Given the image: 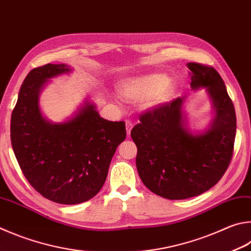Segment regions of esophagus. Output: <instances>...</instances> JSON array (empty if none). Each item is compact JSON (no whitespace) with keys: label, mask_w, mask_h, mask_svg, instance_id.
<instances>
[{"label":"esophagus","mask_w":251,"mask_h":251,"mask_svg":"<svg viewBox=\"0 0 251 251\" xmlns=\"http://www.w3.org/2000/svg\"><path fill=\"white\" fill-rule=\"evenodd\" d=\"M126 133H127V136L130 135V130L131 128H133V123H131L130 121H126Z\"/></svg>","instance_id":"1"}]
</instances>
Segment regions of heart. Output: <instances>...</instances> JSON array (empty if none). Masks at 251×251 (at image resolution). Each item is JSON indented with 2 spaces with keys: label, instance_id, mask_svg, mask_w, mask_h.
Masks as SVG:
<instances>
[{
  "label": "heart",
  "instance_id": "heart-1",
  "mask_svg": "<svg viewBox=\"0 0 251 251\" xmlns=\"http://www.w3.org/2000/svg\"><path fill=\"white\" fill-rule=\"evenodd\" d=\"M120 91L123 97L133 101L148 98L147 106L157 107L169 102L176 92V83L168 81L166 75L152 72L124 79L120 83Z\"/></svg>",
  "mask_w": 251,
  "mask_h": 251
}]
</instances>
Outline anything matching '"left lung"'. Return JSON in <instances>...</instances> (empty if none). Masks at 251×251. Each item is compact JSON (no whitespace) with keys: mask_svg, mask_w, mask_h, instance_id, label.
Masks as SVG:
<instances>
[{"mask_svg":"<svg viewBox=\"0 0 251 251\" xmlns=\"http://www.w3.org/2000/svg\"><path fill=\"white\" fill-rule=\"evenodd\" d=\"M192 90L205 89L214 111L207 128L192 133L182 106L184 98L140 116L130 136L137 146L136 167L143 183L168 200L206 192L229 166L236 136L234 104L212 67L186 63Z\"/></svg>","mask_w":251,"mask_h":251,"instance_id":"8db88e82","label":"left lung"}]
</instances>
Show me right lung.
<instances>
[{
  "label": "right lung",
  "mask_w": 251,
  "mask_h": 251,
  "mask_svg": "<svg viewBox=\"0 0 251 251\" xmlns=\"http://www.w3.org/2000/svg\"><path fill=\"white\" fill-rule=\"evenodd\" d=\"M71 71L65 63L31 70L11 118L12 147L25 177L44 198L67 205L89 201L99 193L117 146L126 137L124 122L104 120L88 100L62 123L43 115L39 95L44 86Z\"/></svg>",
  "instance_id": "add662e5"
}]
</instances>
